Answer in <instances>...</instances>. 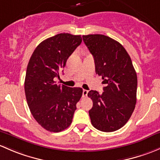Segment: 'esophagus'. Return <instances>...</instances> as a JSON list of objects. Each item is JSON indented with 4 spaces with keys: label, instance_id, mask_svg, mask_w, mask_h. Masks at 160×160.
Here are the masks:
<instances>
[{
    "label": "esophagus",
    "instance_id": "1",
    "mask_svg": "<svg viewBox=\"0 0 160 160\" xmlns=\"http://www.w3.org/2000/svg\"><path fill=\"white\" fill-rule=\"evenodd\" d=\"M88 91H87V90H83V92H82V96L86 97L87 95H88Z\"/></svg>",
    "mask_w": 160,
    "mask_h": 160
}]
</instances>
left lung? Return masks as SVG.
Segmentation results:
<instances>
[{
  "label": "left lung",
  "instance_id": "8db88e82",
  "mask_svg": "<svg viewBox=\"0 0 160 160\" xmlns=\"http://www.w3.org/2000/svg\"><path fill=\"white\" fill-rule=\"evenodd\" d=\"M93 55L95 73L102 77V93L91 90L89 110L92 126L102 132H114L125 126L136 103L137 75L131 58L119 42L103 34L82 36Z\"/></svg>",
  "mask_w": 160,
  "mask_h": 160
}]
</instances>
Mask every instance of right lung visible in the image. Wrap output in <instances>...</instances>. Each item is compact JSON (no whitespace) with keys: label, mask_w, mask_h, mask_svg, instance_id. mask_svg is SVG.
Here are the masks:
<instances>
[{"label":"right lung","mask_w":160,"mask_h":160,"mask_svg":"<svg viewBox=\"0 0 160 160\" xmlns=\"http://www.w3.org/2000/svg\"><path fill=\"white\" fill-rule=\"evenodd\" d=\"M82 41L81 35L56 34L41 42L29 60L24 81L26 99L34 119L49 132H58L70 126L82 95L81 88L61 86L55 82Z\"/></svg>","instance_id":"obj_1"}]
</instances>
